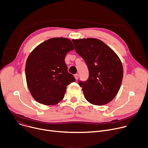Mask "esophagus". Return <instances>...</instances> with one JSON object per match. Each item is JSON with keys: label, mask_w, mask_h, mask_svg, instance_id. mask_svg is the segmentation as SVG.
I'll return each instance as SVG.
<instances>
[{"label": "esophagus", "mask_w": 148, "mask_h": 148, "mask_svg": "<svg viewBox=\"0 0 148 148\" xmlns=\"http://www.w3.org/2000/svg\"><path fill=\"white\" fill-rule=\"evenodd\" d=\"M74 77H75V78L77 80L78 79V78H79V74H75Z\"/></svg>", "instance_id": "1"}]
</instances>
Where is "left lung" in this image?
I'll use <instances>...</instances> for the list:
<instances>
[{"label": "left lung", "instance_id": "1", "mask_svg": "<svg viewBox=\"0 0 148 148\" xmlns=\"http://www.w3.org/2000/svg\"><path fill=\"white\" fill-rule=\"evenodd\" d=\"M72 41L89 71L88 79L78 82L86 99L95 105L109 103L118 94L122 81L123 66L119 57L100 40L88 38Z\"/></svg>", "mask_w": 148, "mask_h": 148}]
</instances>
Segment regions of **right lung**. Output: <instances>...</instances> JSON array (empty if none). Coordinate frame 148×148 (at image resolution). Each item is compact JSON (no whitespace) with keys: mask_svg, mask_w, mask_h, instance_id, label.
Here are the masks:
<instances>
[{"mask_svg":"<svg viewBox=\"0 0 148 148\" xmlns=\"http://www.w3.org/2000/svg\"><path fill=\"white\" fill-rule=\"evenodd\" d=\"M74 49L70 39L56 37L40 44L29 54L25 67L26 82L32 97L39 103H58L64 98L67 86L75 81L64 60Z\"/></svg>","mask_w":148,"mask_h":148,"instance_id":"1","label":"right lung"}]
</instances>
